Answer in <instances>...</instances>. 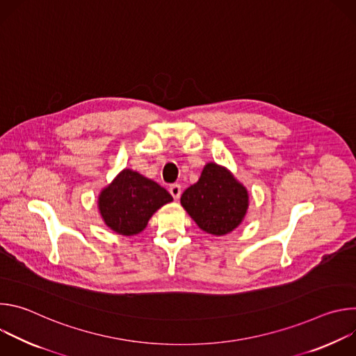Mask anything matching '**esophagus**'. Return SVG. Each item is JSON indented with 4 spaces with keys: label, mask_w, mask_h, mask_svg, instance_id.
Listing matches in <instances>:
<instances>
[{
    "label": "esophagus",
    "mask_w": 356,
    "mask_h": 356,
    "mask_svg": "<svg viewBox=\"0 0 356 356\" xmlns=\"http://www.w3.org/2000/svg\"><path fill=\"white\" fill-rule=\"evenodd\" d=\"M169 191H170V194H172V197H173L175 200H179V197H180V194H181V187H180L179 184H172V186L169 187Z\"/></svg>",
    "instance_id": "34e87169"
}]
</instances>
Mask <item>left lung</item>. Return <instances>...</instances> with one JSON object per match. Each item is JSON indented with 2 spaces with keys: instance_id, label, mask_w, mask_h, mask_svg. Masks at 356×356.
<instances>
[{
  "instance_id": "left-lung-1",
  "label": "left lung",
  "mask_w": 356,
  "mask_h": 356,
  "mask_svg": "<svg viewBox=\"0 0 356 356\" xmlns=\"http://www.w3.org/2000/svg\"><path fill=\"white\" fill-rule=\"evenodd\" d=\"M180 202L202 231L221 236L243 221L249 195L228 169L211 162L202 169L198 181L184 190Z\"/></svg>"
}]
</instances>
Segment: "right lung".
Listing matches in <instances>:
<instances>
[{
    "mask_svg": "<svg viewBox=\"0 0 356 356\" xmlns=\"http://www.w3.org/2000/svg\"><path fill=\"white\" fill-rule=\"evenodd\" d=\"M173 197L166 188L138 172L124 169L98 195V210L106 225L125 236L142 232L149 218Z\"/></svg>",
    "mask_w": 356,
    "mask_h": 356,
    "instance_id": "add662e5",
    "label": "right lung"
}]
</instances>
